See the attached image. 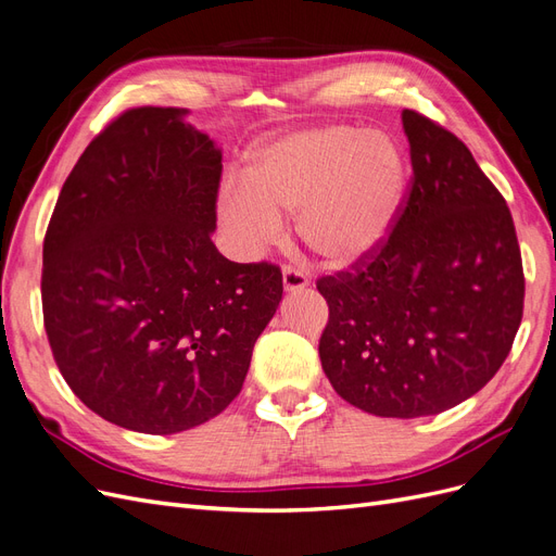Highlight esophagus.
<instances>
[{"instance_id": "esophagus-1", "label": "esophagus", "mask_w": 556, "mask_h": 556, "mask_svg": "<svg viewBox=\"0 0 556 556\" xmlns=\"http://www.w3.org/2000/svg\"><path fill=\"white\" fill-rule=\"evenodd\" d=\"M282 288H285V292H301L308 288V278L301 271H296V268L285 266L282 268Z\"/></svg>"}]
</instances>
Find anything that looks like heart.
<instances>
[{
	"label": "heart",
	"mask_w": 556,
	"mask_h": 556,
	"mask_svg": "<svg viewBox=\"0 0 556 556\" xmlns=\"http://www.w3.org/2000/svg\"><path fill=\"white\" fill-rule=\"evenodd\" d=\"M408 164L382 131L323 125L268 139L243 180L217 194V223L239 257H257L282 237V215L323 264L350 268L384 245L399 220Z\"/></svg>",
	"instance_id": "heart-1"
}]
</instances>
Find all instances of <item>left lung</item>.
I'll return each mask as SVG.
<instances>
[{
    "mask_svg": "<svg viewBox=\"0 0 556 556\" xmlns=\"http://www.w3.org/2000/svg\"><path fill=\"white\" fill-rule=\"evenodd\" d=\"M410 192L390 239L325 276L319 362L341 399L378 417L439 415L506 362L525 271L506 199L452 131L410 109Z\"/></svg>",
    "mask_w": 556,
    "mask_h": 556,
    "instance_id": "8db88e82",
    "label": "left lung"
}]
</instances>
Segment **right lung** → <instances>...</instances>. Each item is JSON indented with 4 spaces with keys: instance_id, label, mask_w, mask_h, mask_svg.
Listing matches in <instances>:
<instances>
[{
    "instance_id": "1",
    "label": "right lung",
    "mask_w": 556,
    "mask_h": 556,
    "mask_svg": "<svg viewBox=\"0 0 556 556\" xmlns=\"http://www.w3.org/2000/svg\"><path fill=\"white\" fill-rule=\"evenodd\" d=\"M185 109H129L64 180L41 301L62 378L109 422L178 433L241 392L282 299L274 264L217 252L223 153Z\"/></svg>"
}]
</instances>
